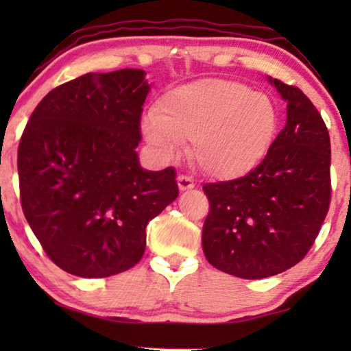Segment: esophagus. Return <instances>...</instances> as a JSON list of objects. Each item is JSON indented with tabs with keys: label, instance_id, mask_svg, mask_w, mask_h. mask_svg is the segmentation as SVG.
<instances>
[{
	"label": "esophagus",
	"instance_id": "esophagus-1",
	"mask_svg": "<svg viewBox=\"0 0 351 351\" xmlns=\"http://www.w3.org/2000/svg\"><path fill=\"white\" fill-rule=\"evenodd\" d=\"M177 185H179V190L180 191L195 189L193 179H190V177H186V176H179V177H177Z\"/></svg>",
	"mask_w": 351,
	"mask_h": 351
}]
</instances>
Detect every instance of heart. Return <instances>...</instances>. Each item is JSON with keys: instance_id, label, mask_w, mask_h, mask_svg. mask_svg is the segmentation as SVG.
Segmentation results:
<instances>
[{"instance_id": "heart-1", "label": "heart", "mask_w": 351, "mask_h": 351, "mask_svg": "<svg viewBox=\"0 0 351 351\" xmlns=\"http://www.w3.org/2000/svg\"><path fill=\"white\" fill-rule=\"evenodd\" d=\"M278 129L267 94L227 80H198L167 90L142 119L145 141L172 158L190 138V160L208 177L232 180L261 165Z\"/></svg>"}]
</instances>
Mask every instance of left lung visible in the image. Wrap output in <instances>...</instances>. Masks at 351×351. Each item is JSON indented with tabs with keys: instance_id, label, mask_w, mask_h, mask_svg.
<instances>
[{
	"instance_id": "left-lung-1",
	"label": "left lung",
	"mask_w": 351,
	"mask_h": 351,
	"mask_svg": "<svg viewBox=\"0 0 351 351\" xmlns=\"http://www.w3.org/2000/svg\"><path fill=\"white\" fill-rule=\"evenodd\" d=\"M268 81L287 104L286 126L249 174L203 186L210 209L203 251L210 265L244 280L282 273L306 256L330 203L328 128L299 88Z\"/></svg>"
}]
</instances>
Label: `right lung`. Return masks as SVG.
Returning <instances> with one entry per match:
<instances>
[{
  "label": "right lung",
  "mask_w": 351,
  "mask_h": 351,
  "mask_svg": "<svg viewBox=\"0 0 351 351\" xmlns=\"http://www.w3.org/2000/svg\"><path fill=\"white\" fill-rule=\"evenodd\" d=\"M145 71L86 73L52 89L19 143L22 209L66 273L107 278L145 252L148 222L179 196L174 167L138 162Z\"/></svg>",
  "instance_id": "obj_1"
}]
</instances>
